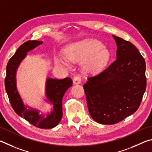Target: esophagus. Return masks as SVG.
<instances>
[{
	"label": "esophagus",
	"instance_id": "1",
	"mask_svg": "<svg viewBox=\"0 0 152 152\" xmlns=\"http://www.w3.org/2000/svg\"><path fill=\"white\" fill-rule=\"evenodd\" d=\"M73 83L75 85H78V84H81V79L78 76L75 77L73 79Z\"/></svg>",
	"mask_w": 152,
	"mask_h": 152
}]
</instances>
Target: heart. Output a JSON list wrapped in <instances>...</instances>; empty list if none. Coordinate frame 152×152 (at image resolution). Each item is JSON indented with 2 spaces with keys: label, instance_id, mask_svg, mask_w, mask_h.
<instances>
[{
  "label": "heart",
  "instance_id": "obj_1",
  "mask_svg": "<svg viewBox=\"0 0 152 152\" xmlns=\"http://www.w3.org/2000/svg\"><path fill=\"white\" fill-rule=\"evenodd\" d=\"M66 58L56 57L55 63L57 65L69 67L67 60L75 63L83 61V69L87 74L95 75L102 70L110 58V52L103 47L99 41L94 39H86L70 44L66 47Z\"/></svg>",
  "mask_w": 152,
  "mask_h": 152
}]
</instances>
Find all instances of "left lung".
Wrapping results in <instances>:
<instances>
[{
    "instance_id": "obj_1",
    "label": "left lung",
    "mask_w": 152,
    "mask_h": 152,
    "mask_svg": "<svg viewBox=\"0 0 152 152\" xmlns=\"http://www.w3.org/2000/svg\"><path fill=\"white\" fill-rule=\"evenodd\" d=\"M113 38L115 61L83 86L90 115L104 125L116 124L135 113L146 88L144 58L132 42Z\"/></svg>"
}]
</instances>
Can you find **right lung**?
Here are the masks:
<instances>
[{
    "label": "right lung",
    "instance_id": "obj_1",
    "mask_svg": "<svg viewBox=\"0 0 152 152\" xmlns=\"http://www.w3.org/2000/svg\"><path fill=\"white\" fill-rule=\"evenodd\" d=\"M43 43L40 41H28L18 48L15 55L10 58L7 66L5 89L10 104L18 115L33 126L41 129H50L59 124L63 116L62 99L65 92L72 86V80L69 77L56 79L47 77L45 87V102L51 107L47 113L28 106L18 91L17 72L27 53Z\"/></svg>",
    "mask_w": 152,
    "mask_h": 152
}]
</instances>
